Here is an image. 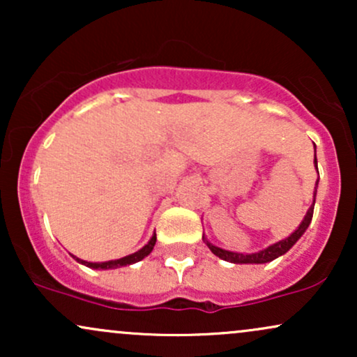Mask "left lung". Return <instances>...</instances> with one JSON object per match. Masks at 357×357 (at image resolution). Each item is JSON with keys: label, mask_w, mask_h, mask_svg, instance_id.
I'll list each match as a JSON object with an SVG mask.
<instances>
[{"label": "left lung", "mask_w": 357, "mask_h": 357, "mask_svg": "<svg viewBox=\"0 0 357 357\" xmlns=\"http://www.w3.org/2000/svg\"><path fill=\"white\" fill-rule=\"evenodd\" d=\"M314 147H315V144H314ZM314 162H315V167H317V158L314 159ZM317 183H319V179H317ZM315 192H317V190L314 191V203H315ZM312 215H314V204L309 208V211H307V215L304 216V220H302V223L298 225V228L292 233V235H289L287 238L277 241V243L270 245V247H267L265 250H260V252H257V253H247V255H245V253L228 252V250L215 247V245H211L208 240H204V241H206L208 248H210L216 257H220L221 260H225V261H231V264H267V261H272L280 255H284V253L289 252V250L297 243V240L301 238V236L305 233L307 228H309L310 221H312Z\"/></svg>", "instance_id": "left-lung-1"}]
</instances>
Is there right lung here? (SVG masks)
Instances as JSON below:
<instances>
[{"mask_svg": "<svg viewBox=\"0 0 357 357\" xmlns=\"http://www.w3.org/2000/svg\"><path fill=\"white\" fill-rule=\"evenodd\" d=\"M155 245V233L153 235V238L149 240V243L144 245L141 250H137L136 253H132V255H127V257H122L119 258V260H109V261H100V264H93V261H85V260H80V258L73 257L77 261L82 265H85V267L89 268H99V270H107V268H119V267H126V265H132L136 264V261H141L142 258L149 255L151 252H153Z\"/></svg>", "mask_w": 357, "mask_h": 357, "instance_id": "add662e5", "label": "right lung"}]
</instances>
